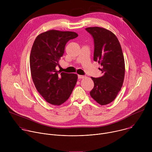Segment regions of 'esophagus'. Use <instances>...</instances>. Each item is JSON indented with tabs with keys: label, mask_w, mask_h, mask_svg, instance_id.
<instances>
[{
	"label": "esophagus",
	"mask_w": 152,
	"mask_h": 152,
	"mask_svg": "<svg viewBox=\"0 0 152 152\" xmlns=\"http://www.w3.org/2000/svg\"><path fill=\"white\" fill-rule=\"evenodd\" d=\"M86 76L83 75H78V79H83L85 78Z\"/></svg>",
	"instance_id": "esophagus-1"
}]
</instances>
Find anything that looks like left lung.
Segmentation results:
<instances>
[{
  "label": "left lung",
  "instance_id": "1",
  "mask_svg": "<svg viewBox=\"0 0 152 152\" xmlns=\"http://www.w3.org/2000/svg\"><path fill=\"white\" fill-rule=\"evenodd\" d=\"M93 37L94 61L102 66V76L91 77L94 86L91 97L100 105L111 103L121 90L125 74L124 56L120 42L111 31L100 27L85 28Z\"/></svg>",
  "mask_w": 152,
  "mask_h": 152
}]
</instances>
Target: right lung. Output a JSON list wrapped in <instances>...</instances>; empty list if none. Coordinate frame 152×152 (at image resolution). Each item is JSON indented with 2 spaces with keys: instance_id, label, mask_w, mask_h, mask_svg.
Instances as JSON below:
<instances>
[{
  "instance_id": "1",
  "label": "right lung",
  "mask_w": 152,
  "mask_h": 152,
  "mask_svg": "<svg viewBox=\"0 0 152 152\" xmlns=\"http://www.w3.org/2000/svg\"><path fill=\"white\" fill-rule=\"evenodd\" d=\"M77 36L74 32L53 29L39 34L34 42L30 55L32 79L38 92L52 104L64 103L76 84V74L61 73L56 67L67 42Z\"/></svg>"
}]
</instances>
